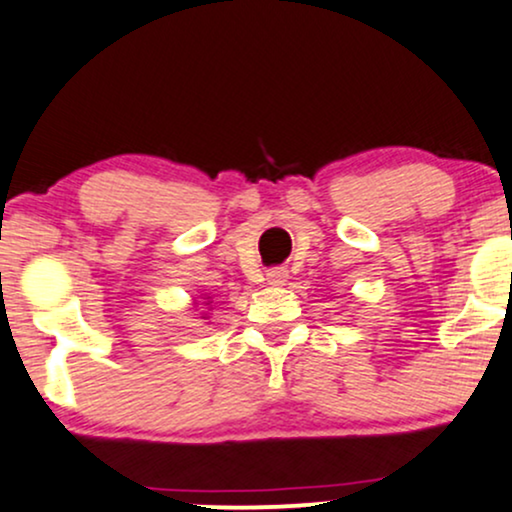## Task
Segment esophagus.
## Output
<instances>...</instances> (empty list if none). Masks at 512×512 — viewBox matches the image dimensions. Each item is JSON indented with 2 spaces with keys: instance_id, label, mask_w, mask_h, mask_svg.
Instances as JSON below:
<instances>
[{
  "instance_id": "34e87169",
  "label": "esophagus",
  "mask_w": 512,
  "mask_h": 512,
  "mask_svg": "<svg viewBox=\"0 0 512 512\" xmlns=\"http://www.w3.org/2000/svg\"><path fill=\"white\" fill-rule=\"evenodd\" d=\"M266 277H268L270 285H285V282L289 280V273H287V268H273V270H268Z\"/></svg>"
}]
</instances>
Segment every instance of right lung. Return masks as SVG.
Masks as SVG:
<instances>
[{
  "label": "right lung",
  "instance_id": "add662e5",
  "mask_svg": "<svg viewBox=\"0 0 512 512\" xmlns=\"http://www.w3.org/2000/svg\"><path fill=\"white\" fill-rule=\"evenodd\" d=\"M206 299H211V296H206ZM208 304H213V301H208ZM208 304H206V306H208ZM201 318H204V320H206V318H208V313H204V315H201Z\"/></svg>",
  "mask_w": 512,
  "mask_h": 512
}]
</instances>
